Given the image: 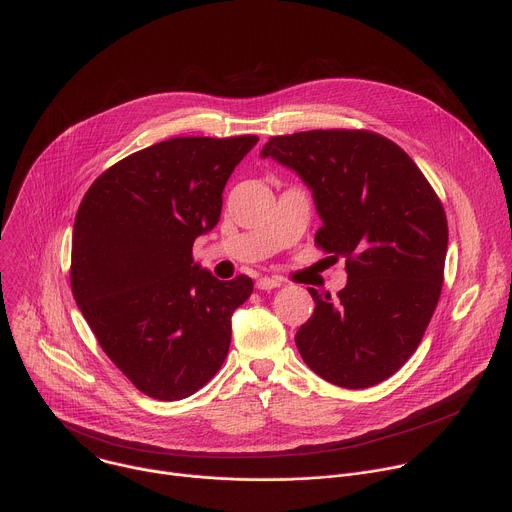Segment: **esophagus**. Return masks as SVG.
Segmentation results:
<instances>
[{
  "mask_svg": "<svg viewBox=\"0 0 512 512\" xmlns=\"http://www.w3.org/2000/svg\"><path fill=\"white\" fill-rule=\"evenodd\" d=\"M255 285H257V289H275L281 285V281L277 277H259Z\"/></svg>",
  "mask_w": 512,
  "mask_h": 512,
  "instance_id": "esophagus-1",
  "label": "esophagus"
}]
</instances>
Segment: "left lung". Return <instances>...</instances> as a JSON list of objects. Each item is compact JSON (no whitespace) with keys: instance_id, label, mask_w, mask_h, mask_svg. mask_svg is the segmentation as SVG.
I'll list each match as a JSON object with an SVG mask.
<instances>
[{"instance_id":"left-lung-1","label":"left lung","mask_w":512,"mask_h":512,"mask_svg":"<svg viewBox=\"0 0 512 512\" xmlns=\"http://www.w3.org/2000/svg\"><path fill=\"white\" fill-rule=\"evenodd\" d=\"M261 158L294 170L312 190L322 227L314 243L346 259L348 283L320 296L296 334L308 367L344 389L397 373L417 350L442 294L444 206L391 139L362 129L269 137Z\"/></svg>"}]
</instances>
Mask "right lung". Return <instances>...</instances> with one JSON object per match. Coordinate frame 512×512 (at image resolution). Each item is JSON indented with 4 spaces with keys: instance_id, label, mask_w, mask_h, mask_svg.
<instances>
[{
    "instance_id": "1",
    "label": "right lung",
    "mask_w": 512,
    "mask_h": 512,
    "mask_svg": "<svg viewBox=\"0 0 512 512\" xmlns=\"http://www.w3.org/2000/svg\"><path fill=\"white\" fill-rule=\"evenodd\" d=\"M257 135L174 137L139 150L87 190L72 229V296L115 367L148 397L178 401L223 367L231 316L253 281L192 259L221 218L223 190Z\"/></svg>"
}]
</instances>
